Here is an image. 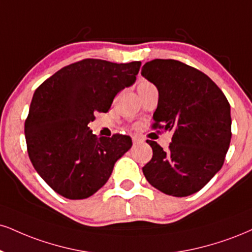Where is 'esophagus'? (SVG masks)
Segmentation results:
<instances>
[{"label": "esophagus", "mask_w": 252, "mask_h": 252, "mask_svg": "<svg viewBox=\"0 0 252 252\" xmlns=\"http://www.w3.org/2000/svg\"><path fill=\"white\" fill-rule=\"evenodd\" d=\"M132 143H134V145H137L141 143V139L137 138V137H132Z\"/></svg>", "instance_id": "34e87169"}]
</instances>
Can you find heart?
Returning <instances> with one entry per match:
<instances>
[{"mask_svg": "<svg viewBox=\"0 0 252 252\" xmlns=\"http://www.w3.org/2000/svg\"><path fill=\"white\" fill-rule=\"evenodd\" d=\"M149 86H153V84L150 83L149 81H145V80H141L137 83V90H141V89H143V88H145V87H149Z\"/></svg>", "mask_w": 252, "mask_h": 252, "instance_id": "1", "label": "heart"}]
</instances>
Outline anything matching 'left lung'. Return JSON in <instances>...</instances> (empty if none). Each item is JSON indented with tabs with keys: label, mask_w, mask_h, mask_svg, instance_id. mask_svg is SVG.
<instances>
[{
	"label": "left lung",
	"mask_w": 252,
	"mask_h": 252,
	"mask_svg": "<svg viewBox=\"0 0 252 252\" xmlns=\"http://www.w3.org/2000/svg\"><path fill=\"white\" fill-rule=\"evenodd\" d=\"M141 74L158 90L154 128L172 131L168 150L147 141L153 158L143 166V174L166 195H192L220 170L228 153V99L210 77L180 61L153 60Z\"/></svg>",
	"instance_id": "1"
}]
</instances>
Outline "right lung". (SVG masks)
Instances as JSON below:
<instances>
[{"label": "right lung", "instance_id": "right-lung-1", "mask_svg": "<svg viewBox=\"0 0 252 252\" xmlns=\"http://www.w3.org/2000/svg\"><path fill=\"white\" fill-rule=\"evenodd\" d=\"M141 62L87 59L62 68L35 90L24 123L27 149L37 174L69 199L94 195L131 148L129 136L97 137L88 124L107 113L132 86Z\"/></svg>", "mask_w": 252, "mask_h": 252}]
</instances>
